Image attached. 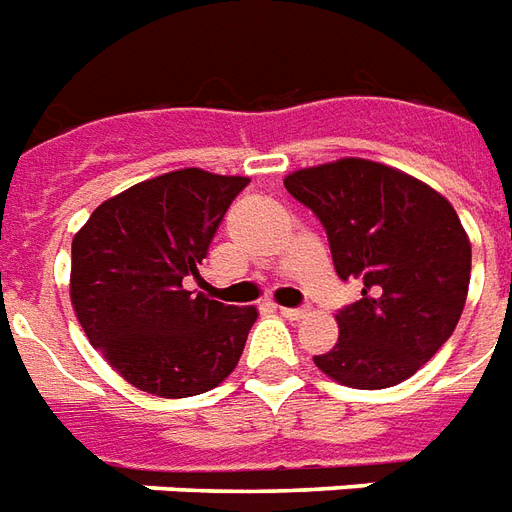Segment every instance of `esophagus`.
Returning a JSON list of instances; mask_svg holds the SVG:
<instances>
[{
	"mask_svg": "<svg viewBox=\"0 0 512 512\" xmlns=\"http://www.w3.org/2000/svg\"><path fill=\"white\" fill-rule=\"evenodd\" d=\"M279 312L285 314L287 320H301L309 314V306H279Z\"/></svg>",
	"mask_w": 512,
	"mask_h": 512,
	"instance_id": "34e87169",
	"label": "esophagus"
}]
</instances>
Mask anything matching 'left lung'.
I'll list each match as a JSON object with an SVG mask.
<instances>
[{"label":"left lung","mask_w":512,"mask_h":512,"mask_svg":"<svg viewBox=\"0 0 512 512\" xmlns=\"http://www.w3.org/2000/svg\"><path fill=\"white\" fill-rule=\"evenodd\" d=\"M285 187L323 222L339 279L363 282L336 314V347L314 363L361 391L412 377L467 301L472 246L453 206L429 184L355 157L295 170Z\"/></svg>","instance_id":"obj_1"}]
</instances>
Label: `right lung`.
I'll return each instance as SVG.
<instances>
[{"mask_svg":"<svg viewBox=\"0 0 512 512\" xmlns=\"http://www.w3.org/2000/svg\"><path fill=\"white\" fill-rule=\"evenodd\" d=\"M246 176L184 168L140 181L92 211L73 238L70 298L94 350L162 399L217 388L236 369L255 306L187 290Z\"/></svg>","mask_w":512,"mask_h":512,"instance_id":"add662e5","label":"right lung"}]
</instances>
